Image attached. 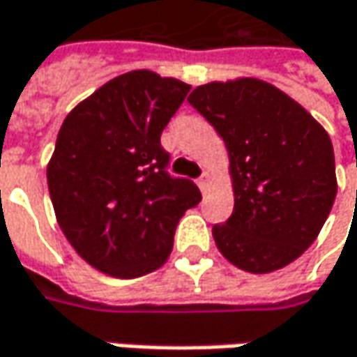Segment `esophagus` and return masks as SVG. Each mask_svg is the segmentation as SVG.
Listing matches in <instances>:
<instances>
[{"mask_svg":"<svg viewBox=\"0 0 357 357\" xmlns=\"http://www.w3.org/2000/svg\"><path fill=\"white\" fill-rule=\"evenodd\" d=\"M197 185H199V190H202V192H206V190H208V185H209L208 172H204V174H202V178L197 179Z\"/></svg>","mask_w":357,"mask_h":357,"instance_id":"1","label":"esophagus"}]
</instances>
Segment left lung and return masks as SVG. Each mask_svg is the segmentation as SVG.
Listing matches in <instances>:
<instances>
[{"label": "left lung", "instance_id": "8db88e82", "mask_svg": "<svg viewBox=\"0 0 357 357\" xmlns=\"http://www.w3.org/2000/svg\"><path fill=\"white\" fill-rule=\"evenodd\" d=\"M188 101L220 133L229 158L234 211L211 229L218 250L250 273L286 268L332 211L330 135L298 101L256 77L209 82Z\"/></svg>", "mask_w": 357, "mask_h": 357}]
</instances>
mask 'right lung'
<instances>
[{"label": "right lung", "instance_id": "add662e5", "mask_svg": "<svg viewBox=\"0 0 357 357\" xmlns=\"http://www.w3.org/2000/svg\"><path fill=\"white\" fill-rule=\"evenodd\" d=\"M188 84L149 70L121 73L63 119L47 188L71 248L96 270L132 280L162 268L176 225L202 194L174 179L160 137Z\"/></svg>", "mask_w": 357, "mask_h": 357}]
</instances>
